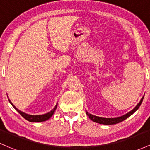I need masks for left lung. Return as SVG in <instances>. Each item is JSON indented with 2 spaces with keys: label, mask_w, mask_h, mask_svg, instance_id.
<instances>
[{
  "label": "left lung",
  "mask_w": 150,
  "mask_h": 150,
  "mask_svg": "<svg viewBox=\"0 0 150 150\" xmlns=\"http://www.w3.org/2000/svg\"><path fill=\"white\" fill-rule=\"evenodd\" d=\"M144 99V96L142 97V99L140 100V101L139 102L137 105H136L135 108L133 110H132L130 112H127V114L122 115L121 117H114V118H106V117H101L95 116V115H93L90 113H89L88 112L86 111V114L89 117L90 120L92 121L95 122L99 123V124H103V125H115L117 124V123L121 122L124 121L125 120H126L127 118L129 117V116H131L133 113H134L137 110H138V108H139L141 104L142 103V100Z\"/></svg>",
  "instance_id": "8db88e82"
}]
</instances>
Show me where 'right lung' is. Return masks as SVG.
<instances>
[{"instance_id": "obj_1", "label": "right lung", "mask_w": 150, "mask_h": 150, "mask_svg": "<svg viewBox=\"0 0 150 150\" xmlns=\"http://www.w3.org/2000/svg\"><path fill=\"white\" fill-rule=\"evenodd\" d=\"M9 100L10 103H11V105H12L13 107L17 110L18 112L20 113V115H21L22 117H23L25 120H27L29 122H44V121H46L47 120H49L51 117L52 116V115L54 114V112H55V110H56L57 107V103L56 105L55 106V108H53L51 111L49 112L46 113V114H43V115H28L27 114V113H25L21 111V110H19L18 108H16V107H15V105L13 104L12 103H11V101L8 99Z\"/></svg>"}]
</instances>
